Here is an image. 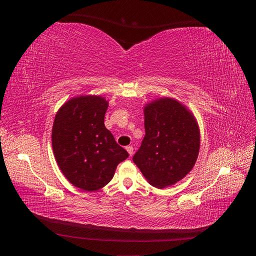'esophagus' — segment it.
<instances>
[{"mask_svg": "<svg viewBox=\"0 0 256 256\" xmlns=\"http://www.w3.org/2000/svg\"><path fill=\"white\" fill-rule=\"evenodd\" d=\"M126 150H127V152H128V154H130V156H132V154H134V147H132V145L127 146Z\"/></svg>", "mask_w": 256, "mask_h": 256, "instance_id": "1", "label": "esophagus"}]
</instances>
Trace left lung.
<instances>
[{
  "label": "left lung",
  "instance_id": "left-lung-1",
  "mask_svg": "<svg viewBox=\"0 0 256 256\" xmlns=\"http://www.w3.org/2000/svg\"><path fill=\"white\" fill-rule=\"evenodd\" d=\"M145 136L134 162L152 186L164 189L182 180L194 166L200 128L178 100L162 97L144 106Z\"/></svg>",
  "mask_w": 256,
  "mask_h": 256
}]
</instances>
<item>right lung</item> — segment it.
I'll use <instances>...</instances> for the list:
<instances>
[{
  "mask_svg": "<svg viewBox=\"0 0 256 256\" xmlns=\"http://www.w3.org/2000/svg\"><path fill=\"white\" fill-rule=\"evenodd\" d=\"M109 102L102 96L69 99L56 112L52 148L56 164L74 187L96 191L109 184L128 152L104 126Z\"/></svg>",
  "mask_w": 256,
  "mask_h": 256,
  "instance_id": "obj_1",
  "label": "right lung"
}]
</instances>
